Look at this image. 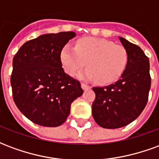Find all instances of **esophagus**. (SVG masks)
Here are the masks:
<instances>
[{"label":"esophagus","mask_w":159,"mask_h":159,"mask_svg":"<svg viewBox=\"0 0 159 159\" xmlns=\"http://www.w3.org/2000/svg\"><path fill=\"white\" fill-rule=\"evenodd\" d=\"M81 85H82V88H83V90H86V89H89V88H90V87L89 86L88 84H85V83H82Z\"/></svg>","instance_id":"obj_1"}]
</instances>
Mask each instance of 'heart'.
Listing matches in <instances>:
<instances>
[{
  "label": "heart",
  "mask_w": 159,
  "mask_h": 159,
  "mask_svg": "<svg viewBox=\"0 0 159 159\" xmlns=\"http://www.w3.org/2000/svg\"><path fill=\"white\" fill-rule=\"evenodd\" d=\"M66 72L75 76L86 66L80 78L109 84L122 76L128 63V53L122 45L96 37L81 38L75 48L66 45L60 53Z\"/></svg>",
  "instance_id": "b5f03b06"
}]
</instances>
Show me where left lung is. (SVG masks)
I'll return each instance as SVG.
<instances>
[{
	"mask_svg": "<svg viewBox=\"0 0 159 159\" xmlns=\"http://www.w3.org/2000/svg\"><path fill=\"white\" fill-rule=\"evenodd\" d=\"M126 49L128 63L120 79L106 87H93L92 114L98 125L118 129L132 123L142 112L151 88L149 59L139 46L118 37Z\"/></svg>",
	"mask_w": 159,
	"mask_h": 159,
	"instance_id": "1",
	"label": "left lung"
}]
</instances>
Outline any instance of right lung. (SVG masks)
Returning a JSON list of instances; mask_svg holds the SVG:
<instances>
[{
  "label": "right lung",
  "instance_id": "right-lung-1",
  "mask_svg": "<svg viewBox=\"0 0 159 159\" xmlns=\"http://www.w3.org/2000/svg\"><path fill=\"white\" fill-rule=\"evenodd\" d=\"M73 31L44 34L26 42L12 60L11 85L19 110L34 123L58 127L66 122L70 105L83 93L79 81L62 68L60 53Z\"/></svg>",
  "mask_w": 159,
  "mask_h": 159
}]
</instances>
